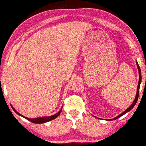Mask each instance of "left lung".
<instances>
[{"label":"left lung","instance_id":"1","mask_svg":"<svg viewBox=\"0 0 146 146\" xmlns=\"http://www.w3.org/2000/svg\"><path fill=\"white\" fill-rule=\"evenodd\" d=\"M136 64H137V69H138V71H139V82H138V85H137V93H136V96H135V100H134V102H133V103L131 104V106L129 107L128 108H127V109L125 110L124 112H123L122 114H120L119 116H116V118H114V119H111L110 120H116V119L120 118V116H122V115H124V114H126V112H128L130 111L133 108H134V106L135 105V104H136V102L137 101V99H138V96H139V86H140V83H141V69L139 68V66L138 65V63L137 62H136Z\"/></svg>","mask_w":146,"mask_h":146}]
</instances>
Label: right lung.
I'll return each instance as SVG.
<instances>
[{
	"instance_id": "1",
	"label": "right lung",
	"mask_w": 146,
	"mask_h": 146,
	"mask_svg": "<svg viewBox=\"0 0 146 146\" xmlns=\"http://www.w3.org/2000/svg\"><path fill=\"white\" fill-rule=\"evenodd\" d=\"M11 107L12 109H13V110L14 112H16V114H18V115H20V116H22V117H24V118H25L26 119H27L28 120L30 121V122H32L33 123H35V124H42V123H45V122H49V121L50 120H53V119H55V118H57V116H59V114H60L61 110H62V109H61L60 110H59V112H57V114H55L54 115H53V116H48V117H42V118H27V117H25L24 116H22V115L20 114V113H18V112L16 111V110L14 109V108L12 107V106H11Z\"/></svg>"
}]
</instances>
